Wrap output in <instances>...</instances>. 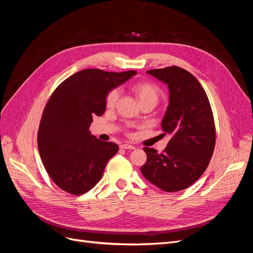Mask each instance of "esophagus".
<instances>
[{
    "label": "esophagus",
    "mask_w": 253,
    "mask_h": 253,
    "mask_svg": "<svg viewBox=\"0 0 253 253\" xmlns=\"http://www.w3.org/2000/svg\"><path fill=\"white\" fill-rule=\"evenodd\" d=\"M121 149H126V150H134L135 147L132 144H127V143H125V144H121L120 145Z\"/></svg>",
    "instance_id": "34e87169"
}]
</instances>
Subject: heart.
I'll list each match as a JSON object with an SVG mask.
<instances>
[{"mask_svg":"<svg viewBox=\"0 0 253 253\" xmlns=\"http://www.w3.org/2000/svg\"><path fill=\"white\" fill-rule=\"evenodd\" d=\"M133 94L138 100L139 104L145 102H152L156 104L160 97V89L154 83L149 81H139L134 83L131 86ZM118 90L112 89L110 90L105 98V103L108 108H113L116 104L118 99Z\"/></svg>","mask_w":253,"mask_h":253,"instance_id":"1","label":"heart"}]
</instances>
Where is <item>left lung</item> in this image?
Masks as SVG:
<instances>
[{"label": "left lung", "mask_w": 253, "mask_h": 253, "mask_svg": "<svg viewBox=\"0 0 253 253\" xmlns=\"http://www.w3.org/2000/svg\"><path fill=\"white\" fill-rule=\"evenodd\" d=\"M169 87V105L162 121L170 140L163 153L144 147L142 175L166 192L194 183L208 167L215 145V126L209 99L192 74L178 66L147 72Z\"/></svg>", "instance_id": "1"}]
</instances>
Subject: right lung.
Listing matches in <instances>:
<instances>
[{
  "label": "right lung",
  "mask_w": 253,
  "mask_h": 253,
  "mask_svg": "<svg viewBox=\"0 0 253 253\" xmlns=\"http://www.w3.org/2000/svg\"><path fill=\"white\" fill-rule=\"evenodd\" d=\"M136 74L88 68L65 79L50 96L38 131V148L45 170L65 192L81 195L94 188L118 152L116 143L97 139L89 126L93 116L103 115L109 91Z\"/></svg>",
  "instance_id": "right-lung-1"
}]
</instances>
